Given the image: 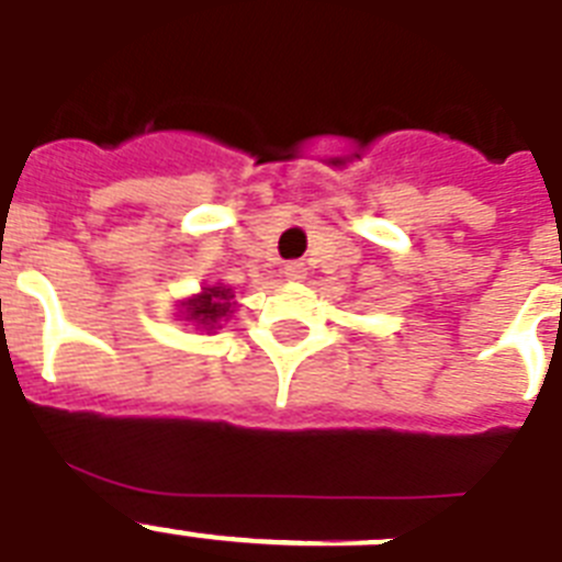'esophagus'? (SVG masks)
<instances>
[{
    "label": "esophagus",
    "mask_w": 562,
    "mask_h": 562,
    "mask_svg": "<svg viewBox=\"0 0 562 562\" xmlns=\"http://www.w3.org/2000/svg\"><path fill=\"white\" fill-rule=\"evenodd\" d=\"M305 274H308V268H305V262H288L285 266V277L291 282H300V280H305Z\"/></svg>",
    "instance_id": "obj_1"
}]
</instances>
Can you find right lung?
I'll return each instance as SVG.
<instances>
[{
    "label": "right lung",
    "mask_w": 562,
    "mask_h": 562,
    "mask_svg": "<svg viewBox=\"0 0 562 562\" xmlns=\"http://www.w3.org/2000/svg\"><path fill=\"white\" fill-rule=\"evenodd\" d=\"M183 308H187V319L198 322L206 330L221 328V322L228 319L232 314L234 302H232V288L226 285H212L203 288L198 296L183 302Z\"/></svg>",
    "instance_id": "obj_1"
}]
</instances>
